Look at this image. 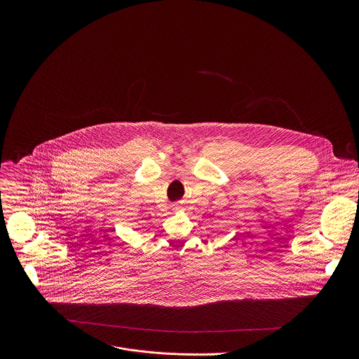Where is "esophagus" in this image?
<instances>
[{
  "label": "esophagus",
  "mask_w": 359,
  "mask_h": 359,
  "mask_svg": "<svg viewBox=\"0 0 359 359\" xmlns=\"http://www.w3.org/2000/svg\"><path fill=\"white\" fill-rule=\"evenodd\" d=\"M174 207H175V208H180V207H181V205H174Z\"/></svg>",
  "instance_id": "34e87169"
}]
</instances>
